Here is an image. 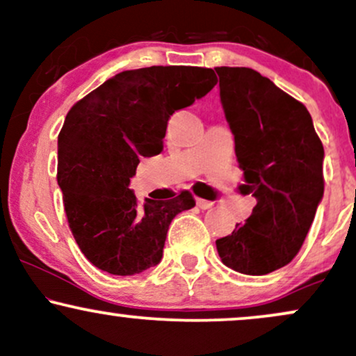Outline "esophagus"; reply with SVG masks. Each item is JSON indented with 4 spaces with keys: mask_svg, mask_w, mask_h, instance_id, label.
Here are the masks:
<instances>
[{
    "mask_svg": "<svg viewBox=\"0 0 356 356\" xmlns=\"http://www.w3.org/2000/svg\"><path fill=\"white\" fill-rule=\"evenodd\" d=\"M195 202H197L199 209H211V207H212V202H211V201H206V199L199 197Z\"/></svg>",
    "mask_w": 356,
    "mask_h": 356,
    "instance_id": "esophagus-1",
    "label": "esophagus"
}]
</instances>
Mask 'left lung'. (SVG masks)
Segmentation results:
<instances>
[{
    "instance_id": "8db88e82",
    "label": "left lung",
    "mask_w": 356,
    "mask_h": 356,
    "mask_svg": "<svg viewBox=\"0 0 356 356\" xmlns=\"http://www.w3.org/2000/svg\"><path fill=\"white\" fill-rule=\"evenodd\" d=\"M216 72L246 182L239 189L257 199L246 222L216 248L227 268L263 276L303 246L325 191V150L305 105L271 80L246 67Z\"/></svg>"
}]
</instances>
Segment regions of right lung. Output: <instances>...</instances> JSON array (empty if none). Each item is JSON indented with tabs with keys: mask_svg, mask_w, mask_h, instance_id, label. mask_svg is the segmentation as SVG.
Masks as SVG:
<instances>
[{
	"mask_svg": "<svg viewBox=\"0 0 356 356\" xmlns=\"http://www.w3.org/2000/svg\"><path fill=\"white\" fill-rule=\"evenodd\" d=\"M216 81L214 72L202 67L127 70L68 110L56 181L73 238L93 266L130 276L161 263L170 220L195 206L194 195L181 191L169 201L140 206L130 179L140 157L162 152L169 117Z\"/></svg>",
	"mask_w": 356,
	"mask_h": 356,
	"instance_id": "add662e5",
	"label": "right lung"
}]
</instances>
